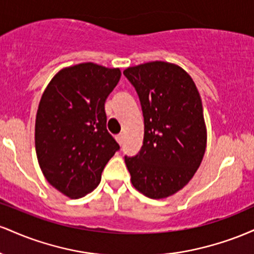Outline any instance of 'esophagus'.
Returning a JSON list of instances; mask_svg holds the SVG:
<instances>
[{
	"label": "esophagus",
	"instance_id": "34e87169",
	"mask_svg": "<svg viewBox=\"0 0 254 254\" xmlns=\"http://www.w3.org/2000/svg\"><path fill=\"white\" fill-rule=\"evenodd\" d=\"M116 139H117L118 143L122 145L124 143V135H123V133H119V135L116 136Z\"/></svg>",
	"mask_w": 254,
	"mask_h": 254
}]
</instances>
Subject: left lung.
Segmentation results:
<instances>
[{
    "label": "left lung",
    "instance_id": "left-lung-1",
    "mask_svg": "<svg viewBox=\"0 0 254 254\" xmlns=\"http://www.w3.org/2000/svg\"><path fill=\"white\" fill-rule=\"evenodd\" d=\"M144 118L143 145L125 156L133 188L160 199L182 190L202 162L206 147L200 95L190 75L176 64L149 62L125 69Z\"/></svg>",
    "mask_w": 254,
    "mask_h": 254
}]
</instances>
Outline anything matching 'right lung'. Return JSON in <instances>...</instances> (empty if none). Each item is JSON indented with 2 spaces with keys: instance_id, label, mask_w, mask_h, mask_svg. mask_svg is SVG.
Masks as SVG:
<instances>
[{
  "instance_id": "right-lung-1",
  "label": "right lung",
  "mask_w": 254,
  "mask_h": 254,
  "mask_svg": "<svg viewBox=\"0 0 254 254\" xmlns=\"http://www.w3.org/2000/svg\"><path fill=\"white\" fill-rule=\"evenodd\" d=\"M122 72L94 63L64 68L44 90L36 118V153L44 177L66 197L86 196L119 150L106 129L105 101Z\"/></svg>"
}]
</instances>
